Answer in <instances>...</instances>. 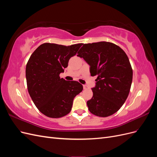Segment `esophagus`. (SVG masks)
<instances>
[{
	"label": "esophagus",
	"instance_id": "esophagus-1",
	"mask_svg": "<svg viewBox=\"0 0 157 157\" xmlns=\"http://www.w3.org/2000/svg\"><path fill=\"white\" fill-rule=\"evenodd\" d=\"M83 88H84V90H86V89L88 88V86H86V85H83Z\"/></svg>",
	"mask_w": 157,
	"mask_h": 157
}]
</instances>
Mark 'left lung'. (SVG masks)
<instances>
[{"label":"left lung","instance_id":"left-lung-1","mask_svg":"<svg viewBox=\"0 0 157 157\" xmlns=\"http://www.w3.org/2000/svg\"><path fill=\"white\" fill-rule=\"evenodd\" d=\"M77 54L90 66L91 76H98L93 97L87 101L90 112L101 117L113 115L131 88L133 71L127 55L118 46L104 41L83 44Z\"/></svg>","mask_w":157,"mask_h":157}]
</instances>
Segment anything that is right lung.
Masks as SVG:
<instances>
[{
	"label": "right lung",
	"mask_w": 157,
	"mask_h": 157,
	"mask_svg": "<svg viewBox=\"0 0 157 157\" xmlns=\"http://www.w3.org/2000/svg\"><path fill=\"white\" fill-rule=\"evenodd\" d=\"M82 45L44 43L28 61L25 69L28 92L35 106L46 117L60 118L67 115L75 97L82 91V85L78 82L59 77Z\"/></svg>",
	"instance_id": "add662e5"
}]
</instances>
